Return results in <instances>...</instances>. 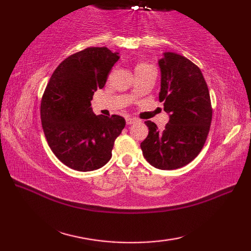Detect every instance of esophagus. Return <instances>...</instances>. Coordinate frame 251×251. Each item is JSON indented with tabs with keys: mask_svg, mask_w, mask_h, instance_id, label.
<instances>
[{
	"mask_svg": "<svg viewBox=\"0 0 251 251\" xmlns=\"http://www.w3.org/2000/svg\"><path fill=\"white\" fill-rule=\"evenodd\" d=\"M136 122H137V119H135V117H127V119H126V124L127 125L135 124Z\"/></svg>",
	"mask_w": 251,
	"mask_h": 251,
	"instance_id": "34e87169",
	"label": "esophagus"
}]
</instances>
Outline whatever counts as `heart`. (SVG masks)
<instances>
[{
    "instance_id": "heart-1",
    "label": "heart",
    "mask_w": 251,
    "mask_h": 251,
    "mask_svg": "<svg viewBox=\"0 0 251 251\" xmlns=\"http://www.w3.org/2000/svg\"><path fill=\"white\" fill-rule=\"evenodd\" d=\"M145 66H150V65H148V63H138V65L136 66V69L140 68V67H145Z\"/></svg>"
}]
</instances>
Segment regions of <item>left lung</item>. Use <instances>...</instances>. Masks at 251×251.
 <instances>
[{"label":"left lung","instance_id":"1","mask_svg":"<svg viewBox=\"0 0 251 251\" xmlns=\"http://www.w3.org/2000/svg\"><path fill=\"white\" fill-rule=\"evenodd\" d=\"M161 68L159 101L169 113L163 131L155 123L145 122L149 134L141 142L142 154L152 166L178 169L199 155L204 147L212 119L209 90L201 69L175 52H165Z\"/></svg>","mask_w":251,"mask_h":251}]
</instances>
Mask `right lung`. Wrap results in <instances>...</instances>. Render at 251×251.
Instances as JSON below:
<instances>
[{
  "instance_id": "1",
  "label": "right lung",
  "mask_w": 251,
  "mask_h": 251,
  "mask_svg": "<svg viewBox=\"0 0 251 251\" xmlns=\"http://www.w3.org/2000/svg\"><path fill=\"white\" fill-rule=\"evenodd\" d=\"M119 52L88 47L66 58L50 76L41 100L47 143L66 166L92 172L110 161L126 122L120 115H95L90 101L103 88Z\"/></svg>"
}]
</instances>
